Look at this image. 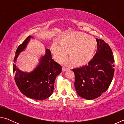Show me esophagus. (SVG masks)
Instances as JSON below:
<instances>
[{"mask_svg":"<svg viewBox=\"0 0 124 124\" xmlns=\"http://www.w3.org/2000/svg\"><path fill=\"white\" fill-rule=\"evenodd\" d=\"M68 69H69V67H68L67 66H64L63 67L62 70H63V71H66L67 70H68Z\"/></svg>","mask_w":124,"mask_h":124,"instance_id":"34e87169","label":"esophagus"}]
</instances>
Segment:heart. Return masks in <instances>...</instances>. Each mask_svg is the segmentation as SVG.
<instances>
[{
    "label": "heart",
    "instance_id": "heart-1",
    "mask_svg": "<svg viewBox=\"0 0 124 124\" xmlns=\"http://www.w3.org/2000/svg\"><path fill=\"white\" fill-rule=\"evenodd\" d=\"M97 47L95 38L85 33L74 32L67 33L52 46V51L57 59L63 61L69 52L71 61L75 64H83L92 57Z\"/></svg>",
    "mask_w": 124,
    "mask_h": 124
}]
</instances>
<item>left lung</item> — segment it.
Instances as JSON below:
<instances>
[{
	"instance_id": "obj_1",
	"label": "left lung",
	"mask_w": 124,
	"mask_h": 124,
	"mask_svg": "<svg viewBox=\"0 0 124 124\" xmlns=\"http://www.w3.org/2000/svg\"><path fill=\"white\" fill-rule=\"evenodd\" d=\"M96 41L97 51L93 58L86 65L72 70L77 93L87 100L95 99L107 90L114 73V60L109 45L101 39Z\"/></svg>"
}]
</instances>
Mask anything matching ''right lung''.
<instances>
[{
  "mask_svg": "<svg viewBox=\"0 0 124 124\" xmlns=\"http://www.w3.org/2000/svg\"><path fill=\"white\" fill-rule=\"evenodd\" d=\"M32 37L29 35L17 49L14 62H15L21 52L23 51ZM15 81L18 89L28 98L44 100L49 97L54 91L56 77L62 72V66L52 58L51 51L46 50L45 56L39 60V64L32 72H23L13 64Z\"/></svg>",
  "mask_w": 124,
  "mask_h": 124,
  "instance_id": "obj_1",
  "label": "right lung"
}]
</instances>
